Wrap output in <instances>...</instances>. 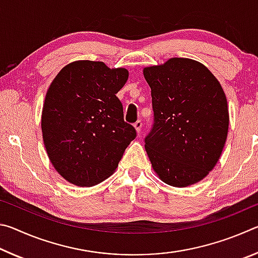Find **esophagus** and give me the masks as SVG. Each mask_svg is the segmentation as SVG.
Segmentation results:
<instances>
[{"label": "esophagus", "mask_w": 258, "mask_h": 258, "mask_svg": "<svg viewBox=\"0 0 258 258\" xmlns=\"http://www.w3.org/2000/svg\"><path fill=\"white\" fill-rule=\"evenodd\" d=\"M134 128L137 130V132H138V134L141 132V128H142V121L141 120H138L137 123H134Z\"/></svg>", "instance_id": "34e87169"}]
</instances>
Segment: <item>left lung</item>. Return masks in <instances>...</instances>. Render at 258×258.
Masks as SVG:
<instances>
[{"instance_id":"8db88e82","label":"left lung","mask_w":258,"mask_h":258,"mask_svg":"<svg viewBox=\"0 0 258 258\" xmlns=\"http://www.w3.org/2000/svg\"><path fill=\"white\" fill-rule=\"evenodd\" d=\"M143 75L155 117L145 140L152 168L172 186L202 181L215 167L228 137V101L220 82L187 58L146 67Z\"/></svg>"}]
</instances>
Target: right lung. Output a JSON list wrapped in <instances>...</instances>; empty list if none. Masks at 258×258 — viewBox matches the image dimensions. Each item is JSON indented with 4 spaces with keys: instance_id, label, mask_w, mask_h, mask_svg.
<instances>
[{
    "instance_id": "right-lung-1",
    "label": "right lung",
    "mask_w": 258,
    "mask_h": 258,
    "mask_svg": "<svg viewBox=\"0 0 258 258\" xmlns=\"http://www.w3.org/2000/svg\"><path fill=\"white\" fill-rule=\"evenodd\" d=\"M127 78L125 68L78 60L52 81L42 110L43 141L55 171L72 184L106 180L137 137L116 97Z\"/></svg>"
}]
</instances>
